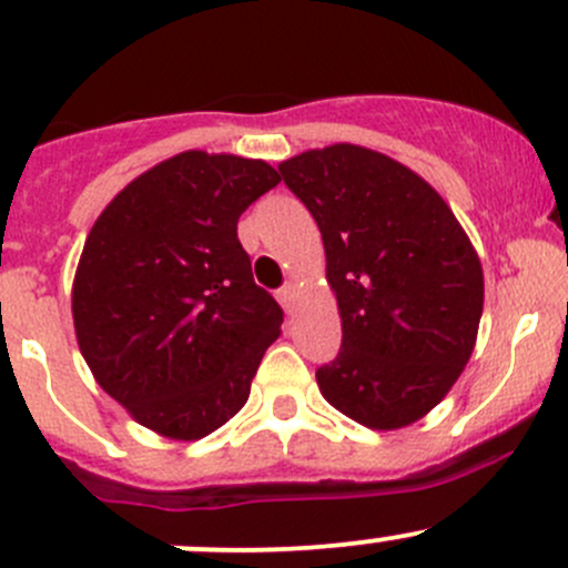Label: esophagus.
I'll list each match as a JSON object with an SVG mask.
<instances>
[{"label":"esophagus","mask_w":568,"mask_h":568,"mask_svg":"<svg viewBox=\"0 0 568 568\" xmlns=\"http://www.w3.org/2000/svg\"><path fill=\"white\" fill-rule=\"evenodd\" d=\"M277 300H280V305H283L285 307V313H288V316H291V313H294V302H296V288H294V285H283V288H280L277 291Z\"/></svg>","instance_id":"1"}]
</instances>
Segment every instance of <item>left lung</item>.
<instances>
[{
	"label": "left lung",
	"mask_w": 568,
	"mask_h": 568,
	"mask_svg": "<svg viewBox=\"0 0 568 568\" xmlns=\"http://www.w3.org/2000/svg\"><path fill=\"white\" fill-rule=\"evenodd\" d=\"M277 170L316 220L341 311V352L316 371L321 395L376 432L420 420L473 354L478 252L448 203L385 153L341 142Z\"/></svg>",
	"instance_id": "left-lung-1"
}]
</instances>
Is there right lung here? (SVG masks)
Listing matches in <instances>:
<instances>
[{"mask_svg":"<svg viewBox=\"0 0 568 568\" xmlns=\"http://www.w3.org/2000/svg\"><path fill=\"white\" fill-rule=\"evenodd\" d=\"M280 183L261 159L186 151L101 211L73 277V326L95 382L136 423L200 439L250 398L283 311L252 280L239 216Z\"/></svg>","mask_w":568,"mask_h":568,"instance_id":"right-lung-1","label":"right lung"}]
</instances>
